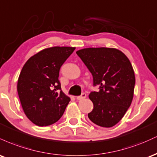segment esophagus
Wrapping results in <instances>:
<instances>
[{
    "mask_svg": "<svg viewBox=\"0 0 157 157\" xmlns=\"http://www.w3.org/2000/svg\"><path fill=\"white\" fill-rule=\"evenodd\" d=\"M86 94L85 93H83V94H81L80 96L77 97L76 99H77V100H82V99L86 98Z\"/></svg>",
    "mask_w": 157,
    "mask_h": 157,
    "instance_id": "34e87169",
    "label": "esophagus"
}]
</instances>
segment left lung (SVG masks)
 Here are the masks:
<instances>
[{"instance_id": "8db88e82", "label": "left lung", "mask_w": 157, "mask_h": 157, "mask_svg": "<svg viewBox=\"0 0 157 157\" xmlns=\"http://www.w3.org/2000/svg\"><path fill=\"white\" fill-rule=\"evenodd\" d=\"M77 55L92 74L99 91L89 95L94 109L89 120L103 128L117 124L130 107L134 97L135 75L130 60L115 48H86Z\"/></svg>"}]
</instances>
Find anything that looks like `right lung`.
<instances>
[{
    "instance_id": "1",
    "label": "right lung",
    "mask_w": 157,
    "mask_h": 157,
    "mask_svg": "<svg viewBox=\"0 0 157 157\" xmlns=\"http://www.w3.org/2000/svg\"><path fill=\"white\" fill-rule=\"evenodd\" d=\"M75 47L54 46L32 56L20 74L17 92L23 111L38 126L55 123L63 114L70 98L61 89L60 68Z\"/></svg>"
}]
</instances>
